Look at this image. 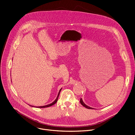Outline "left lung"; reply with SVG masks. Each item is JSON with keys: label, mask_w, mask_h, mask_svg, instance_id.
<instances>
[{"label": "left lung", "mask_w": 135, "mask_h": 135, "mask_svg": "<svg viewBox=\"0 0 135 135\" xmlns=\"http://www.w3.org/2000/svg\"><path fill=\"white\" fill-rule=\"evenodd\" d=\"M80 104H81L85 108H87V109H93L92 108H91V107L88 106L87 105H86L84 103V102L83 101V100H82L81 98H80Z\"/></svg>", "instance_id": "left-lung-1"}]
</instances>
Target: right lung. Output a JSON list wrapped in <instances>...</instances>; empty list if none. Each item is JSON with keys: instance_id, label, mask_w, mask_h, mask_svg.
I'll use <instances>...</instances> for the list:
<instances>
[{"instance_id": "add662e5", "label": "right lung", "mask_w": 135, "mask_h": 135, "mask_svg": "<svg viewBox=\"0 0 135 135\" xmlns=\"http://www.w3.org/2000/svg\"><path fill=\"white\" fill-rule=\"evenodd\" d=\"M61 88L60 89V90H59V92H58V96H57V98H56V99L52 102V103H51V104H47V105H44V106H40V107H36V108H47V107H51V106H52V105H54L55 103H56V102H57V100H58V97H59V94H60V91H61ZM29 105V104H28ZM30 106H31V107H34V106H32V105H29Z\"/></svg>"}]
</instances>
